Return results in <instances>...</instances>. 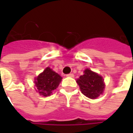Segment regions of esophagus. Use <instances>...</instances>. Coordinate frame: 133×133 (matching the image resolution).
I'll list each match as a JSON object with an SVG mask.
<instances>
[{
	"mask_svg": "<svg viewBox=\"0 0 133 133\" xmlns=\"http://www.w3.org/2000/svg\"><path fill=\"white\" fill-rule=\"evenodd\" d=\"M66 76L67 77H72H72H74V75L72 74V73H69V74L66 75Z\"/></svg>",
	"mask_w": 133,
	"mask_h": 133,
	"instance_id": "obj_1",
	"label": "esophagus"
}]
</instances>
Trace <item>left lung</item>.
<instances>
[{
	"label": "left lung",
	"mask_w": 133,
	"mask_h": 133,
	"mask_svg": "<svg viewBox=\"0 0 133 133\" xmlns=\"http://www.w3.org/2000/svg\"><path fill=\"white\" fill-rule=\"evenodd\" d=\"M104 80L101 76L87 69L84 74L77 80L81 91L85 96L91 99L96 98L103 92L104 89Z\"/></svg>",
	"instance_id": "8db88e82"
}]
</instances>
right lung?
I'll return each mask as SVG.
<instances>
[{
	"mask_svg": "<svg viewBox=\"0 0 133 133\" xmlns=\"http://www.w3.org/2000/svg\"><path fill=\"white\" fill-rule=\"evenodd\" d=\"M61 78L58 73L47 67L35 78V83L38 93L43 96H49L54 89L58 87Z\"/></svg>",
	"mask_w": 133,
	"mask_h": 133,
	"instance_id": "right-lung-1",
	"label": "right lung"
}]
</instances>
